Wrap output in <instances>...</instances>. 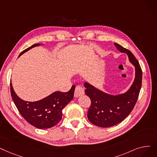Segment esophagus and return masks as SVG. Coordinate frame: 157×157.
<instances>
[{"instance_id": "1", "label": "esophagus", "mask_w": 157, "mask_h": 157, "mask_svg": "<svg viewBox=\"0 0 157 157\" xmlns=\"http://www.w3.org/2000/svg\"><path fill=\"white\" fill-rule=\"evenodd\" d=\"M85 94L84 89L81 86H76V89L74 91V96L76 98L79 97Z\"/></svg>"}]
</instances>
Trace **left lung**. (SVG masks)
I'll list each match as a JSON object with an SVG mask.
<instances>
[{
    "mask_svg": "<svg viewBox=\"0 0 157 157\" xmlns=\"http://www.w3.org/2000/svg\"><path fill=\"white\" fill-rule=\"evenodd\" d=\"M114 45L120 52L128 55L129 62L135 67V77L126 92L116 95L105 93L88 83H85V94L91 100L88 119L93 124L102 128L116 125L128 116L138 99L142 86V72L137 59L131 51L117 43Z\"/></svg>",
    "mask_w": 157,
    "mask_h": 157,
    "instance_id": "1",
    "label": "left lung"
}]
</instances>
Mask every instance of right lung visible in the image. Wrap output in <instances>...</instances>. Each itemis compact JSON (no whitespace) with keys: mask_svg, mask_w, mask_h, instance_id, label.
<instances>
[{"mask_svg":"<svg viewBox=\"0 0 157 157\" xmlns=\"http://www.w3.org/2000/svg\"><path fill=\"white\" fill-rule=\"evenodd\" d=\"M40 45L35 44L31 45L20 53L19 56ZM10 89L14 103L24 119L38 129H46L56 125L62 119L63 109L74 98L75 86L72 85L70 90L67 92H54L49 96L34 102L20 99L13 90L11 81Z\"/></svg>","mask_w":157,"mask_h":157,"instance_id":"1","label":"right lung"}]
</instances>
